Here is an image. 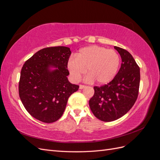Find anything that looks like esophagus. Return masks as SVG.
Masks as SVG:
<instances>
[{
  "label": "esophagus",
  "mask_w": 160,
  "mask_h": 160,
  "mask_svg": "<svg viewBox=\"0 0 160 160\" xmlns=\"http://www.w3.org/2000/svg\"><path fill=\"white\" fill-rule=\"evenodd\" d=\"M85 88H86L85 85H79V89H84Z\"/></svg>",
  "instance_id": "esophagus-1"
}]
</instances>
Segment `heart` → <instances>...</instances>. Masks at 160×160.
Segmentation results:
<instances>
[{
	"mask_svg": "<svg viewBox=\"0 0 160 160\" xmlns=\"http://www.w3.org/2000/svg\"><path fill=\"white\" fill-rule=\"evenodd\" d=\"M120 64L121 58L115 50L93 45L80 49L76 58L71 57L67 62V69L75 82H78L86 72L88 81L101 85L115 78Z\"/></svg>",
	"mask_w": 160,
	"mask_h": 160,
	"instance_id": "1",
	"label": "heart"
}]
</instances>
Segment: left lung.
<instances>
[{
    "label": "left lung",
    "mask_w": 160,
    "mask_h": 160,
    "mask_svg": "<svg viewBox=\"0 0 160 160\" xmlns=\"http://www.w3.org/2000/svg\"><path fill=\"white\" fill-rule=\"evenodd\" d=\"M122 57V63L115 78L101 87L95 86L89 107L95 117L105 122L122 118L138 99L140 82L139 67L125 49L114 47Z\"/></svg>",
    "instance_id": "1"
}]
</instances>
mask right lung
Listing matches in <instances>:
<instances>
[{"label": "right lung", "mask_w": 160, "mask_h": 160, "mask_svg": "<svg viewBox=\"0 0 160 160\" xmlns=\"http://www.w3.org/2000/svg\"><path fill=\"white\" fill-rule=\"evenodd\" d=\"M69 47L44 48L25 61L18 83L20 99L29 114L42 122L50 123L63 114L71 95L79 86L69 83L67 62ZM50 66L57 69L51 72Z\"/></svg>", "instance_id": "add662e5"}]
</instances>
